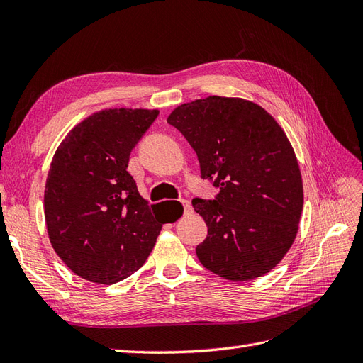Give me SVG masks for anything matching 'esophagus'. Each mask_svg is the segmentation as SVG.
<instances>
[{
  "label": "esophagus",
  "mask_w": 363,
  "mask_h": 363,
  "mask_svg": "<svg viewBox=\"0 0 363 363\" xmlns=\"http://www.w3.org/2000/svg\"><path fill=\"white\" fill-rule=\"evenodd\" d=\"M180 203L183 204V211H184V213H191V212H192V204H191L188 200H182Z\"/></svg>",
  "instance_id": "34e87169"
}]
</instances>
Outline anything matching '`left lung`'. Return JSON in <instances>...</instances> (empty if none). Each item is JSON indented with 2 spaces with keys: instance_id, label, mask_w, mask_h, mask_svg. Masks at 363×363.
Here are the masks:
<instances>
[{
  "instance_id": "1",
  "label": "left lung",
  "mask_w": 363,
  "mask_h": 363,
  "mask_svg": "<svg viewBox=\"0 0 363 363\" xmlns=\"http://www.w3.org/2000/svg\"><path fill=\"white\" fill-rule=\"evenodd\" d=\"M168 123L195 150L215 200L194 199L207 225L196 247L201 265L232 281L265 276L294 244L303 211V180L294 148L259 104L207 96L175 107Z\"/></svg>"
}]
</instances>
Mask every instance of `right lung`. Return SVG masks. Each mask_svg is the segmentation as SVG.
Instances as JSON below:
<instances>
[{
    "mask_svg": "<svg viewBox=\"0 0 363 363\" xmlns=\"http://www.w3.org/2000/svg\"><path fill=\"white\" fill-rule=\"evenodd\" d=\"M157 108H104L77 124L57 147L43 194L50 242L77 276L100 284L144 265L162 225L128 174L130 152ZM183 213V206H182Z\"/></svg>",
    "mask_w": 363,
    "mask_h": 363,
    "instance_id": "add662e5",
    "label": "right lung"
}]
</instances>
